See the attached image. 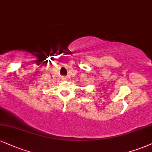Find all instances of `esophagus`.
<instances>
[{
  "label": "esophagus",
  "mask_w": 152,
  "mask_h": 152,
  "mask_svg": "<svg viewBox=\"0 0 152 152\" xmlns=\"http://www.w3.org/2000/svg\"><path fill=\"white\" fill-rule=\"evenodd\" d=\"M62 79L64 80V81H65V80H67V77H66V76H64V77L62 78Z\"/></svg>",
  "instance_id": "1"
}]
</instances>
